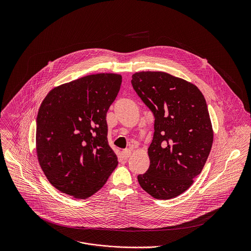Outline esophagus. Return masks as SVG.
Returning a JSON list of instances; mask_svg holds the SVG:
<instances>
[{
	"label": "esophagus",
	"mask_w": 251,
	"mask_h": 251,
	"mask_svg": "<svg viewBox=\"0 0 251 251\" xmlns=\"http://www.w3.org/2000/svg\"><path fill=\"white\" fill-rule=\"evenodd\" d=\"M131 153H132V151H131L130 149H126V150L123 151V157H124L125 159H127V158L130 157Z\"/></svg>",
	"instance_id": "obj_1"
}]
</instances>
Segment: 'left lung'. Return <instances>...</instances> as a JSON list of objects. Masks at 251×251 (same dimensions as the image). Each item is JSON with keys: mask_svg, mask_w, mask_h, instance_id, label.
Masks as SVG:
<instances>
[{"mask_svg": "<svg viewBox=\"0 0 251 251\" xmlns=\"http://www.w3.org/2000/svg\"><path fill=\"white\" fill-rule=\"evenodd\" d=\"M131 84L154 116L150 167L139 184L155 199L175 198L202 172L212 149L206 100L194 84L166 72H136Z\"/></svg>", "mask_w": 251, "mask_h": 251, "instance_id": "8db88e82", "label": "left lung"}]
</instances>
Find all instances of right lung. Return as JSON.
<instances>
[{
    "label": "right lung",
    "mask_w": 251,
    "mask_h": 251,
    "mask_svg": "<svg viewBox=\"0 0 251 251\" xmlns=\"http://www.w3.org/2000/svg\"><path fill=\"white\" fill-rule=\"evenodd\" d=\"M122 84L115 73L87 75L51 90L36 118V150L49 182L73 198L99 191L118 165L106 114Z\"/></svg>",
    "instance_id": "add662e5"
}]
</instances>
